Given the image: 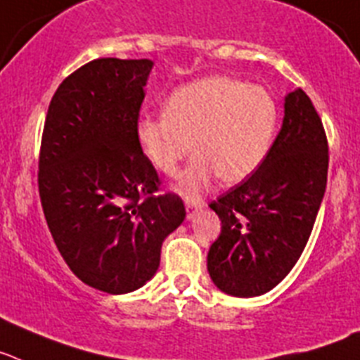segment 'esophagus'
<instances>
[{
	"mask_svg": "<svg viewBox=\"0 0 360 360\" xmlns=\"http://www.w3.org/2000/svg\"><path fill=\"white\" fill-rule=\"evenodd\" d=\"M184 206H186V217L192 219L202 208V201H199V199H186Z\"/></svg>",
	"mask_w": 360,
	"mask_h": 360,
	"instance_id": "1",
	"label": "esophagus"
}]
</instances>
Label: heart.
Listing matches in <instances>:
<instances>
[{
	"label": "heart",
	"mask_w": 360,
	"mask_h": 360,
	"mask_svg": "<svg viewBox=\"0 0 360 360\" xmlns=\"http://www.w3.org/2000/svg\"><path fill=\"white\" fill-rule=\"evenodd\" d=\"M279 127V105L264 86L210 76L179 86L165 112L141 115L136 139L143 155L165 176L198 152L179 176L176 190L198 198L215 177L240 183L268 158Z\"/></svg>",
	"instance_id": "obj_1"
}]
</instances>
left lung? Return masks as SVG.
I'll return each instance as SVG.
<instances>
[{
    "label": "left lung",
    "mask_w": 360,
    "mask_h": 360,
    "mask_svg": "<svg viewBox=\"0 0 360 360\" xmlns=\"http://www.w3.org/2000/svg\"><path fill=\"white\" fill-rule=\"evenodd\" d=\"M328 179V141L301 89L284 98V120L268 158L210 205L221 233L208 274L221 292L257 297L290 274L310 239Z\"/></svg>",
    "instance_id": "1"
}]
</instances>
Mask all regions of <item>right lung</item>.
Masks as SVG:
<instances>
[{
	"label": "right lung",
	"mask_w": 360,
	"mask_h": 360,
	"mask_svg": "<svg viewBox=\"0 0 360 360\" xmlns=\"http://www.w3.org/2000/svg\"><path fill=\"white\" fill-rule=\"evenodd\" d=\"M154 61L101 58L77 68L49 105L39 154V198L59 254L74 275L120 295L155 275L162 240L184 221L176 193L136 139Z\"/></svg>",
	"instance_id": "add662e5"
}]
</instances>
